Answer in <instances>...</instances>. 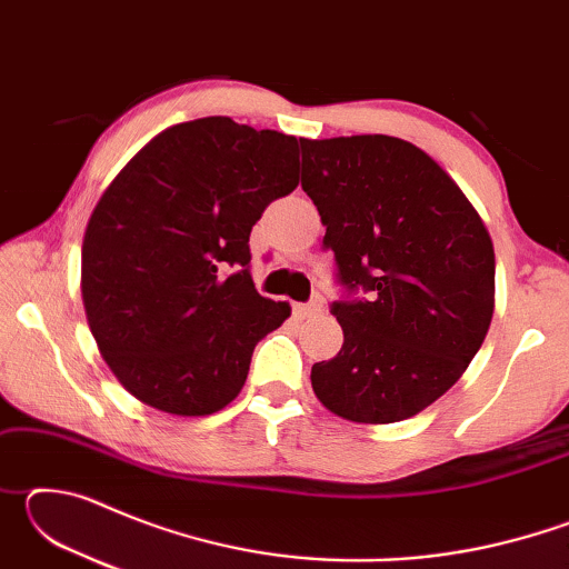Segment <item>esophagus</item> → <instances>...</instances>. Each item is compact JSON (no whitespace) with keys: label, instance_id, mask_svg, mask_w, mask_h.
Wrapping results in <instances>:
<instances>
[{"label":"esophagus","instance_id":"34e87169","mask_svg":"<svg viewBox=\"0 0 569 569\" xmlns=\"http://www.w3.org/2000/svg\"><path fill=\"white\" fill-rule=\"evenodd\" d=\"M321 303L319 301H311V303H296L293 306V313H296V319H311V316H316V313H321Z\"/></svg>","mask_w":569,"mask_h":569}]
</instances>
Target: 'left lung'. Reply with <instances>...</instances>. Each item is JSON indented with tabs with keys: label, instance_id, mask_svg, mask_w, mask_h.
<instances>
[{
	"label": "left lung",
	"instance_id": "obj_1",
	"mask_svg": "<svg viewBox=\"0 0 569 569\" xmlns=\"http://www.w3.org/2000/svg\"><path fill=\"white\" fill-rule=\"evenodd\" d=\"M301 148V186L349 291L331 306L343 346L313 363V391L341 419L403 421L455 387L485 341L492 238L447 170L407 140L351 134Z\"/></svg>",
	"mask_w": 569,
	"mask_h": 569
}]
</instances>
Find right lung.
Returning <instances> with one entry per match:
<instances>
[{
	"label": "right lung",
	"instance_id": "add662e5",
	"mask_svg": "<svg viewBox=\"0 0 569 569\" xmlns=\"http://www.w3.org/2000/svg\"><path fill=\"white\" fill-rule=\"evenodd\" d=\"M293 134L200 118L156 134L94 206L82 303L102 359L134 399L178 417L220 411L291 306L256 291L250 230L298 186Z\"/></svg>",
	"mask_w": 569,
	"mask_h": 569
}]
</instances>
